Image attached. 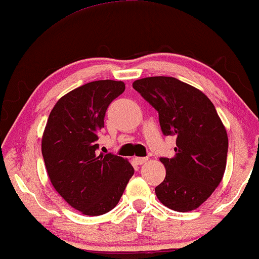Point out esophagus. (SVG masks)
<instances>
[{
  "label": "esophagus",
  "mask_w": 259,
  "mask_h": 259,
  "mask_svg": "<svg viewBox=\"0 0 259 259\" xmlns=\"http://www.w3.org/2000/svg\"><path fill=\"white\" fill-rule=\"evenodd\" d=\"M134 160H135L136 164L141 165V164H144V163H146L148 158H147V157H135V159H134Z\"/></svg>",
  "instance_id": "1"
}]
</instances>
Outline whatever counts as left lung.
<instances>
[{"label": "left lung", "instance_id": "obj_1", "mask_svg": "<svg viewBox=\"0 0 259 259\" xmlns=\"http://www.w3.org/2000/svg\"><path fill=\"white\" fill-rule=\"evenodd\" d=\"M133 88L158 112L163 135L177 139L173 158H159L167 174L157 197L177 212L196 209L221 184L227 165L228 135L214 105L171 76L136 80Z\"/></svg>", "mask_w": 259, "mask_h": 259}]
</instances>
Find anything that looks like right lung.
<instances>
[{"label": "right lung", "mask_w": 259, "mask_h": 259, "mask_svg": "<svg viewBox=\"0 0 259 259\" xmlns=\"http://www.w3.org/2000/svg\"><path fill=\"white\" fill-rule=\"evenodd\" d=\"M124 90L125 84L114 80L80 86L58 100L45 127L41 151L50 180L82 214L113 209L134 175L126 159L97 153L107 108Z\"/></svg>", "instance_id": "add662e5"}]
</instances>
